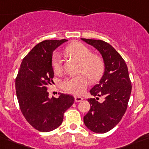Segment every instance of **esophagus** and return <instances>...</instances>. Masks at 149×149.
Segmentation results:
<instances>
[{
	"instance_id": "1",
	"label": "esophagus",
	"mask_w": 149,
	"mask_h": 149,
	"mask_svg": "<svg viewBox=\"0 0 149 149\" xmlns=\"http://www.w3.org/2000/svg\"><path fill=\"white\" fill-rule=\"evenodd\" d=\"M82 100H83V98H82V97H79V96H76V97H74V100L76 102H81Z\"/></svg>"
}]
</instances>
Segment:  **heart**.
Returning a JSON list of instances; mask_svg holds the SVG:
<instances>
[{
  "instance_id": "b5f03b06",
  "label": "heart",
  "mask_w": 149,
  "mask_h": 149,
  "mask_svg": "<svg viewBox=\"0 0 149 149\" xmlns=\"http://www.w3.org/2000/svg\"><path fill=\"white\" fill-rule=\"evenodd\" d=\"M65 52L79 61V72L85 73L91 81H97L103 74L105 64L102 59L97 54H92L90 49L85 44L79 42L73 43L65 49ZM52 67L55 74H59L62 72L61 56L57 52L52 56ZM84 74L81 73L77 76L66 78L62 82V88L72 94H82L88 84V78Z\"/></svg>"
}]
</instances>
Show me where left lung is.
Here are the masks:
<instances>
[{
    "mask_svg": "<svg viewBox=\"0 0 149 149\" xmlns=\"http://www.w3.org/2000/svg\"><path fill=\"white\" fill-rule=\"evenodd\" d=\"M93 46L102 55L105 71L99 82L90 93V109L84 116V123L90 131L105 133L120 122L126 111L131 93V82L128 67L122 56L110 44L102 40L81 39ZM97 97L104 101L98 102Z\"/></svg>",
    "mask_w": 149,
    "mask_h": 149,
    "instance_id": "left-lung-1",
    "label": "left lung"
}]
</instances>
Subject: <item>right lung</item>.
<instances>
[{
	"label": "right lung",
	"mask_w": 149,
	"mask_h": 149,
	"mask_svg": "<svg viewBox=\"0 0 149 149\" xmlns=\"http://www.w3.org/2000/svg\"><path fill=\"white\" fill-rule=\"evenodd\" d=\"M67 41L45 40L36 44L23 59L16 77V95L22 114L39 131L57 128L64 112L74 103L72 95L60 93L58 98H49L47 92V86L53 82V52Z\"/></svg>",
	"instance_id": "1"
}]
</instances>
